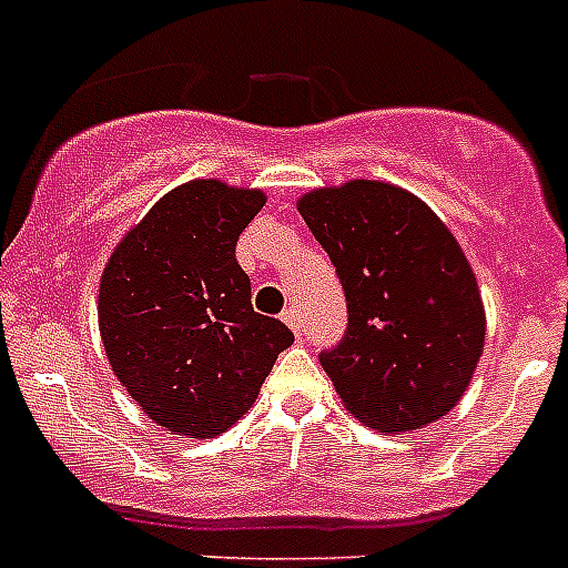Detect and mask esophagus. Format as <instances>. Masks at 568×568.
Listing matches in <instances>:
<instances>
[{
	"instance_id": "obj_1",
	"label": "esophagus",
	"mask_w": 568,
	"mask_h": 568,
	"mask_svg": "<svg viewBox=\"0 0 568 568\" xmlns=\"http://www.w3.org/2000/svg\"><path fill=\"white\" fill-rule=\"evenodd\" d=\"M281 318H284V324H287V327L293 329L295 335L304 333V329H301V327H304V321H301V313H298V310H295V307L284 310V313H281Z\"/></svg>"
}]
</instances>
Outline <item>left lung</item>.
Here are the masks:
<instances>
[{"mask_svg":"<svg viewBox=\"0 0 568 568\" xmlns=\"http://www.w3.org/2000/svg\"><path fill=\"white\" fill-rule=\"evenodd\" d=\"M346 295V333L318 355L361 424L409 433L466 393L486 318L464 250L418 195L355 179L298 202Z\"/></svg>","mask_w":568,"mask_h":568,"instance_id":"8db88e82","label":"left lung"}]
</instances>
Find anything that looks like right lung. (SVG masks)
<instances>
[{
	"instance_id": "add662e5",
	"label": "right lung",
	"mask_w": 568,
	"mask_h": 568,
	"mask_svg": "<svg viewBox=\"0 0 568 568\" xmlns=\"http://www.w3.org/2000/svg\"><path fill=\"white\" fill-rule=\"evenodd\" d=\"M264 193L195 179L170 190L113 250L99 329L115 378L173 435L213 438L247 413L293 333L255 313L235 241Z\"/></svg>"
}]
</instances>
